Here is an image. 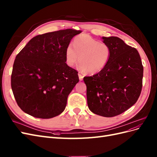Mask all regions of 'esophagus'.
<instances>
[{
  "instance_id": "obj_1",
  "label": "esophagus",
  "mask_w": 157,
  "mask_h": 157,
  "mask_svg": "<svg viewBox=\"0 0 157 157\" xmlns=\"http://www.w3.org/2000/svg\"><path fill=\"white\" fill-rule=\"evenodd\" d=\"M78 77H79V80H82L83 79L84 76H83L82 75H81V74L78 73Z\"/></svg>"
}]
</instances>
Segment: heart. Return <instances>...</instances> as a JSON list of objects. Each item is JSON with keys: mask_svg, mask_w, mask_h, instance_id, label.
Segmentation results:
<instances>
[{"mask_svg": "<svg viewBox=\"0 0 157 157\" xmlns=\"http://www.w3.org/2000/svg\"><path fill=\"white\" fill-rule=\"evenodd\" d=\"M110 56L111 49L107 44L84 34L76 36L73 46L69 44L65 50L67 64L73 67L78 59L80 69L86 74L93 75L101 71Z\"/></svg>", "mask_w": 157, "mask_h": 157, "instance_id": "1", "label": "heart"}]
</instances>
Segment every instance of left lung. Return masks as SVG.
Masks as SVG:
<instances>
[{"label":"left lung","mask_w":157,"mask_h":157,"mask_svg":"<svg viewBox=\"0 0 157 157\" xmlns=\"http://www.w3.org/2000/svg\"><path fill=\"white\" fill-rule=\"evenodd\" d=\"M111 49V56L101 71L84 77L88 106L94 114L105 117L120 115L138 99L142 89L144 67L135 48L117 36L102 37Z\"/></svg>","instance_id":"left-lung-1"}]
</instances>
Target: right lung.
<instances>
[{
	"label": "right lung",
	"mask_w": 157,
	"mask_h": 157,
	"mask_svg": "<svg viewBox=\"0 0 157 157\" xmlns=\"http://www.w3.org/2000/svg\"><path fill=\"white\" fill-rule=\"evenodd\" d=\"M80 33L67 29L37 35L19 52L11 86L23 111L36 118H51L65 110L69 94L79 81L77 71L65 63V50Z\"/></svg>",
	"instance_id": "right-lung-1"
}]
</instances>
